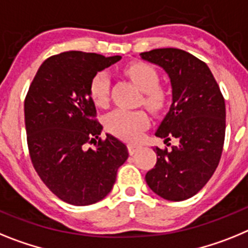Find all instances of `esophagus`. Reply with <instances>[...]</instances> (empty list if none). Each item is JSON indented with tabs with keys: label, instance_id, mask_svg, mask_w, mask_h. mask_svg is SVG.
<instances>
[{
	"label": "esophagus",
	"instance_id": "34e87169",
	"mask_svg": "<svg viewBox=\"0 0 248 248\" xmlns=\"http://www.w3.org/2000/svg\"><path fill=\"white\" fill-rule=\"evenodd\" d=\"M139 148L140 147L137 145H132V143H131V145H128V152H130V155H135Z\"/></svg>",
	"mask_w": 248,
	"mask_h": 248
}]
</instances>
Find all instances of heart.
Returning a JSON list of instances; mask_svg holds the SVG:
<instances>
[{
    "mask_svg": "<svg viewBox=\"0 0 248 248\" xmlns=\"http://www.w3.org/2000/svg\"><path fill=\"white\" fill-rule=\"evenodd\" d=\"M126 75L143 92V103L151 109L162 108L166 93L158 86L160 76L154 66L145 62H137L126 67ZM88 93L96 106H105L108 101L109 78L105 71L97 72L90 81ZM150 120L140 109L117 108L106 117V127L109 132L127 141H137L147 128Z\"/></svg>",
    "mask_w": 248,
    "mask_h": 248,
    "instance_id": "1",
    "label": "heart"
}]
</instances>
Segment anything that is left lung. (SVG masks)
Here are the masks:
<instances>
[{
  "label": "left lung",
  "mask_w": 248,
  "mask_h": 248,
  "mask_svg": "<svg viewBox=\"0 0 248 248\" xmlns=\"http://www.w3.org/2000/svg\"><path fill=\"white\" fill-rule=\"evenodd\" d=\"M140 56L162 67L171 79L172 105L155 135L165 143L178 140L170 151L154 148L157 162L146 173V182L162 199L184 201L207 184L218 166L225 98L207 64L184 49L157 48Z\"/></svg>",
  "instance_id": "8db88e82"
}]
</instances>
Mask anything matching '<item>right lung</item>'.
<instances>
[{
	"instance_id": "1",
	"label": "right lung",
	"mask_w": 248,
	"mask_h": 248,
	"mask_svg": "<svg viewBox=\"0 0 248 248\" xmlns=\"http://www.w3.org/2000/svg\"><path fill=\"white\" fill-rule=\"evenodd\" d=\"M121 60L68 51L51 56L38 68L25 98V124L32 165L60 200L87 206L105 199L117 170L128 157L112 135L101 140L102 124L88 85L98 71ZM96 138H100L98 141ZM93 143L94 149L87 148Z\"/></svg>"
}]
</instances>
